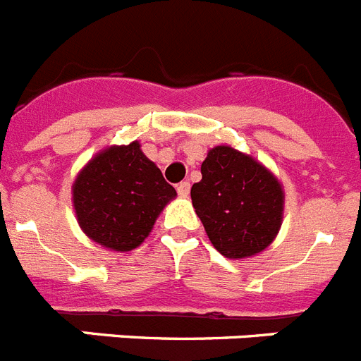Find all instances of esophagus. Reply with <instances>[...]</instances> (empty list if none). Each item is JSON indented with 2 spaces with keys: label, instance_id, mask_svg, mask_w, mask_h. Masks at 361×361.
<instances>
[{
  "label": "esophagus",
  "instance_id": "obj_1",
  "mask_svg": "<svg viewBox=\"0 0 361 361\" xmlns=\"http://www.w3.org/2000/svg\"><path fill=\"white\" fill-rule=\"evenodd\" d=\"M177 193L180 197H188V193H190V183L188 180H183V183L177 184Z\"/></svg>",
  "mask_w": 361,
  "mask_h": 361
}]
</instances>
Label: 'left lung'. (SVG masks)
<instances>
[{
	"instance_id": "left-lung-1",
	"label": "left lung",
	"mask_w": 361,
	"mask_h": 361,
	"mask_svg": "<svg viewBox=\"0 0 361 361\" xmlns=\"http://www.w3.org/2000/svg\"><path fill=\"white\" fill-rule=\"evenodd\" d=\"M191 186V202L213 247L228 258H247L275 240L282 226L279 178L247 153L215 146Z\"/></svg>"
}]
</instances>
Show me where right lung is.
<instances>
[{
	"label": "right lung",
	"mask_w": 361,
	"mask_h": 361,
	"mask_svg": "<svg viewBox=\"0 0 361 361\" xmlns=\"http://www.w3.org/2000/svg\"><path fill=\"white\" fill-rule=\"evenodd\" d=\"M177 197L137 141L99 152L72 186L75 216L88 238L111 251H132Z\"/></svg>",
	"instance_id": "add662e5"
}]
</instances>
